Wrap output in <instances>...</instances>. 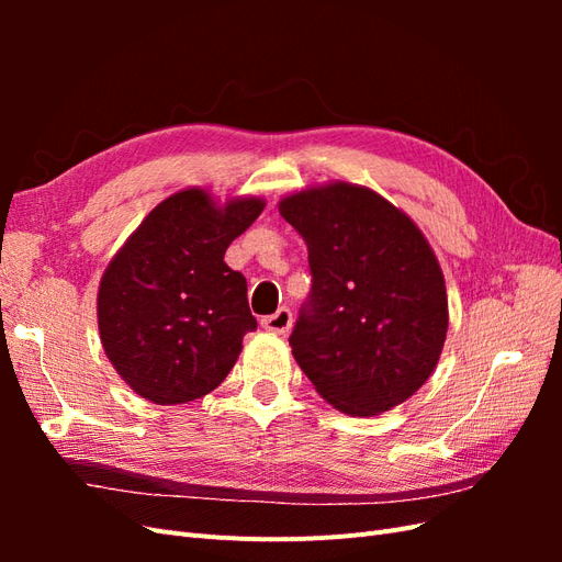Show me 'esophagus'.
I'll use <instances>...</instances> for the list:
<instances>
[{"mask_svg":"<svg viewBox=\"0 0 562 562\" xmlns=\"http://www.w3.org/2000/svg\"><path fill=\"white\" fill-rule=\"evenodd\" d=\"M293 326V314L288 307H279L274 314H269L262 318V328L269 333H277V335H285Z\"/></svg>","mask_w":562,"mask_h":562,"instance_id":"esophagus-1","label":"esophagus"}]
</instances>
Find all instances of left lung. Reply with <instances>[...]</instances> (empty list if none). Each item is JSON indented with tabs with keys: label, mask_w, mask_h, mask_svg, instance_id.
Wrapping results in <instances>:
<instances>
[{
	"label": "left lung",
	"mask_w": 562,
	"mask_h": 562,
	"mask_svg": "<svg viewBox=\"0 0 562 562\" xmlns=\"http://www.w3.org/2000/svg\"><path fill=\"white\" fill-rule=\"evenodd\" d=\"M279 213L307 244L314 277L288 339L304 375L351 417L411 398L438 366L450 318L443 271L419 227L342 180L283 196Z\"/></svg>",
	"instance_id": "8db88e82"
}]
</instances>
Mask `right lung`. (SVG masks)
I'll return each instance as SVG.
<instances>
[{"label":"right lung","mask_w":562,"mask_h":562,"mask_svg":"<svg viewBox=\"0 0 562 562\" xmlns=\"http://www.w3.org/2000/svg\"><path fill=\"white\" fill-rule=\"evenodd\" d=\"M262 209V196L220 206L209 190L187 187L151 209L110 260L98 285L100 342L145 401L206 396L239 359L258 321L225 250Z\"/></svg>","instance_id":"right-lung-1"}]
</instances>
